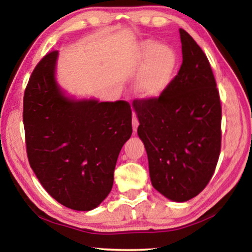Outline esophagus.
<instances>
[{"label": "esophagus", "mask_w": 252, "mask_h": 252, "mask_svg": "<svg viewBox=\"0 0 252 252\" xmlns=\"http://www.w3.org/2000/svg\"><path fill=\"white\" fill-rule=\"evenodd\" d=\"M138 126H139V121L136 117L133 114V118H132V127H133V133L135 134L136 130H138Z\"/></svg>", "instance_id": "esophagus-1"}]
</instances>
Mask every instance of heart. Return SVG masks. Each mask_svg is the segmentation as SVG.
I'll use <instances>...</instances> for the list:
<instances>
[{
  "label": "heart",
  "instance_id": "b5f03b06",
  "mask_svg": "<svg viewBox=\"0 0 252 252\" xmlns=\"http://www.w3.org/2000/svg\"><path fill=\"white\" fill-rule=\"evenodd\" d=\"M134 65L139 74L134 81L135 94L142 99H158L168 90L177 73V51L156 41H143L136 50Z\"/></svg>",
  "mask_w": 252,
  "mask_h": 252
}]
</instances>
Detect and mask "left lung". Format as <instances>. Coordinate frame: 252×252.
<instances>
[{
  "instance_id": "left-lung-1",
  "label": "left lung",
  "mask_w": 252,
  "mask_h": 252,
  "mask_svg": "<svg viewBox=\"0 0 252 252\" xmlns=\"http://www.w3.org/2000/svg\"><path fill=\"white\" fill-rule=\"evenodd\" d=\"M182 64L163 94L134 100L138 135L153 188L174 202L194 198L215 172L221 148V105L210 63L180 29Z\"/></svg>"
}]
</instances>
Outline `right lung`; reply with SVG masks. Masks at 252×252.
<instances>
[{
	"label": "right lung",
	"instance_id": "1",
	"mask_svg": "<svg viewBox=\"0 0 252 252\" xmlns=\"http://www.w3.org/2000/svg\"><path fill=\"white\" fill-rule=\"evenodd\" d=\"M58 51L41 60L24 92L23 123L30 165L51 197L90 211L108 197L121 149L132 134L126 101L67 95L57 80Z\"/></svg>",
	"mask_w": 252,
	"mask_h": 252
}]
</instances>
